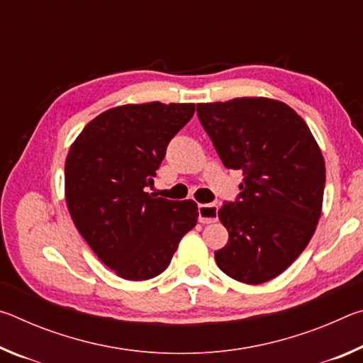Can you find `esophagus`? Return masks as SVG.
Listing matches in <instances>:
<instances>
[{
	"mask_svg": "<svg viewBox=\"0 0 363 363\" xmlns=\"http://www.w3.org/2000/svg\"><path fill=\"white\" fill-rule=\"evenodd\" d=\"M199 220L201 224H211L218 220L216 205H199Z\"/></svg>",
	"mask_w": 363,
	"mask_h": 363,
	"instance_id": "34e87169",
	"label": "esophagus"
}]
</instances>
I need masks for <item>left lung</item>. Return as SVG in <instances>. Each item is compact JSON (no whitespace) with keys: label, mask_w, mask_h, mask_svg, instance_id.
I'll return each mask as SVG.
<instances>
[{"label":"left lung","mask_w":363,"mask_h":363,"mask_svg":"<svg viewBox=\"0 0 363 363\" xmlns=\"http://www.w3.org/2000/svg\"><path fill=\"white\" fill-rule=\"evenodd\" d=\"M201 126L243 184L219 210L229 240L214 251L225 275L248 285L277 277L303 253L322 213L325 162L304 120L286 104L237 97L199 104Z\"/></svg>","instance_id":"left-lung-1"}]
</instances>
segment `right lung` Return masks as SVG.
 I'll return each mask as SVG.
<instances>
[{
	"instance_id": "obj_1",
	"label": "right lung",
	"mask_w": 363,
	"mask_h": 363,
	"mask_svg": "<svg viewBox=\"0 0 363 363\" xmlns=\"http://www.w3.org/2000/svg\"><path fill=\"white\" fill-rule=\"evenodd\" d=\"M195 104H130L84 126L65 160V200L78 232L121 279L149 280L169 266L199 218L192 200L145 192L169 140Z\"/></svg>"
}]
</instances>
